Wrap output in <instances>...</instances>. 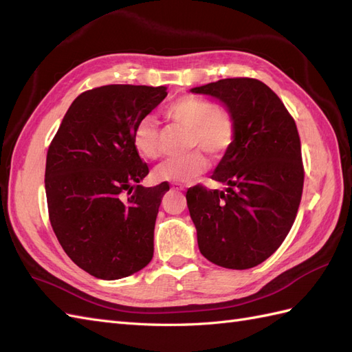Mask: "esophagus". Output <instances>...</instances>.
Masks as SVG:
<instances>
[{"label": "esophagus", "instance_id": "obj_1", "mask_svg": "<svg viewBox=\"0 0 352 352\" xmlns=\"http://www.w3.org/2000/svg\"><path fill=\"white\" fill-rule=\"evenodd\" d=\"M172 189H173V190H184V188L179 186V185H172Z\"/></svg>", "mask_w": 352, "mask_h": 352}]
</instances>
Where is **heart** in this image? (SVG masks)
Masks as SVG:
<instances>
[{"label":"heart","mask_w":352,"mask_h":352,"mask_svg":"<svg viewBox=\"0 0 352 352\" xmlns=\"http://www.w3.org/2000/svg\"><path fill=\"white\" fill-rule=\"evenodd\" d=\"M163 113L167 120L188 129V151L197 148L211 158L221 160L236 142L238 119L225 105H214L197 95H184L168 102ZM133 145L144 158L154 160L162 154L158 123L153 117H144L136 124ZM201 151L167 160L155 168V179L162 182L188 184L204 175L208 168V160Z\"/></svg>","instance_id":"heart-1"}]
</instances>
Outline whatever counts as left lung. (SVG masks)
I'll return each instance as SVG.
<instances>
[{"label":"left lung","mask_w":352,"mask_h":352,"mask_svg":"<svg viewBox=\"0 0 352 352\" xmlns=\"http://www.w3.org/2000/svg\"><path fill=\"white\" fill-rule=\"evenodd\" d=\"M226 104L238 138L211 179L226 190L189 188L198 247L220 267L245 270L267 260L289 233L304 186L301 140L285 104L267 85L230 78L194 88Z\"/></svg>","instance_id":"left-lung-1"}]
</instances>
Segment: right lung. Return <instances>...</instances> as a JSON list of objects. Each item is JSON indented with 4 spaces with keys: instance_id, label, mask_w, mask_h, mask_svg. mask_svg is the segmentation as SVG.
<instances>
[{
    "instance_id": "1",
    "label": "right lung",
    "mask_w": 352,
    "mask_h": 352,
    "mask_svg": "<svg viewBox=\"0 0 352 352\" xmlns=\"http://www.w3.org/2000/svg\"><path fill=\"white\" fill-rule=\"evenodd\" d=\"M166 87L105 85L72 102L47 153L45 192L52 230L70 260L104 280L144 269L166 185L148 175L133 131L166 98Z\"/></svg>"
}]
</instances>
